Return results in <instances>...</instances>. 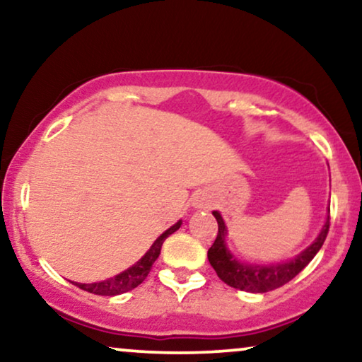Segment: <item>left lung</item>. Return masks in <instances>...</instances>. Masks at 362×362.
<instances>
[{"mask_svg": "<svg viewBox=\"0 0 362 362\" xmlns=\"http://www.w3.org/2000/svg\"><path fill=\"white\" fill-rule=\"evenodd\" d=\"M219 226L217 230V237L211 249L207 250V259H209L212 269L219 279L227 284L232 288L250 291V293H265V291L275 290L279 286L288 284L291 279H295L306 265L313 260V257L318 254L321 245L325 244L326 235L329 230V216L326 219L323 229H321L320 235L311 244L308 249L296 255L295 259L288 262H281V264H272V265H247L240 264L230 250L226 245V235L227 229L224 221H222L221 214L217 211L212 212Z\"/></svg>", "mask_w": 362, "mask_h": 362, "instance_id": "left-lung-1", "label": "left lung"}]
</instances>
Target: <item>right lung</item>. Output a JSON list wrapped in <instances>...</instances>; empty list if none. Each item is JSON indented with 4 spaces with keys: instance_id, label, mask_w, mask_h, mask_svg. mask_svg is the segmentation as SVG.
Returning a JSON list of instances; mask_svg holds the SVG:
<instances>
[{
    "instance_id": "add662e5",
    "label": "right lung",
    "mask_w": 362,
    "mask_h": 362,
    "mask_svg": "<svg viewBox=\"0 0 362 362\" xmlns=\"http://www.w3.org/2000/svg\"><path fill=\"white\" fill-rule=\"evenodd\" d=\"M180 227H181V221L176 222V224L170 227L166 232H163V234L155 240V244L150 247V250H148L135 265L130 267V269L125 272H122V274H118L117 276H112V279L103 280V281H97V284H74V281L72 284L77 285L81 290L88 291V293L103 295V296H115V295L125 293V291L136 288L138 285L143 284V280L146 279L148 274H150L153 264H155L158 255H160L163 242H165L166 237H170L173 232L180 229Z\"/></svg>"
}]
</instances>
